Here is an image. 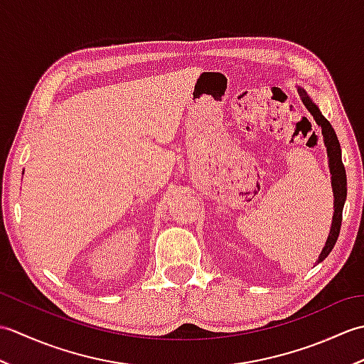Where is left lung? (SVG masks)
Listing matches in <instances>:
<instances>
[{
  "label": "left lung",
  "mask_w": 364,
  "mask_h": 364,
  "mask_svg": "<svg viewBox=\"0 0 364 364\" xmlns=\"http://www.w3.org/2000/svg\"><path fill=\"white\" fill-rule=\"evenodd\" d=\"M301 102L306 106V109L310 111V114L314 117L316 123L322 128V134H323V142H326L327 146V153H328V164H330V173H331V186H333V196H335V214H333V222H331V228H330V235L326 242V247L319 255L318 262L326 259L330 252L333 250V247L338 241L339 236V230H341V222H343V208L344 202L347 197V178H346V168L341 159V146H339L338 137L335 129L331 128L330 122L323 117L321 111L318 109L310 97L306 95V92L304 89H299Z\"/></svg>",
  "instance_id": "left-lung-1"
}]
</instances>
